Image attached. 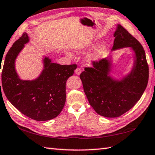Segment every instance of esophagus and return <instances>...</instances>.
<instances>
[{
    "label": "esophagus",
    "instance_id": "1",
    "mask_svg": "<svg viewBox=\"0 0 155 155\" xmlns=\"http://www.w3.org/2000/svg\"><path fill=\"white\" fill-rule=\"evenodd\" d=\"M75 74L80 75V74L81 73V70L80 68H77L76 70H75Z\"/></svg>",
    "mask_w": 155,
    "mask_h": 155
}]
</instances>
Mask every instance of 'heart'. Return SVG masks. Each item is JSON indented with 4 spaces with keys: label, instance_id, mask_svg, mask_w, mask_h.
Segmentation results:
<instances>
[{
    "label": "heart",
    "instance_id": "1",
    "mask_svg": "<svg viewBox=\"0 0 155 155\" xmlns=\"http://www.w3.org/2000/svg\"><path fill=\"white\" fill-rule=\"evenodd\" d=\"M96 45H97V42H95V41L84 42L76 46V48H75V50L77 52L85 53L88 50L94 48V47L96 46ZM106 48L107 44L105 42H102L94 51H91V53H89L85 56V61L89 65H93L96 63H98L104 58ZM66 55L69 58H73V54L70 52V51H67Z\"/></svg>",
    "mask_w": 155,
    "mask_h": 155
}]
</instances>
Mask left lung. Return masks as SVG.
<instances>
[{"instance_id":"1","label":"left lung","mask_w":155,"mask_h":155,"mask_svg":"<svg viewBox=\"0 0 155 155\" xmlns=\"http://www.w3.org/2000/svg\"><path fill=\"white\" fill-rule=\"evenodd\" d=\"M113 36L112 51L129 48L133 53L130 70L122 77L111 75L112 56L86 68L80 74L84 90L89 104L103 117H117L136 104L145 91L149 80V67L141 44L121 25H117Z\"/></svg>"}]
</instances>
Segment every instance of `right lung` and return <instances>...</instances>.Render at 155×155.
<instances>
[{
  "label": "right lung",
  "instance_id": "obj_1",
  "mask_svg": "<svg viewBox=\"0 0 155 155\" xmlns=\"http://www.w3.org/2000/svg\"><path fill=\"white\" fill-rule=\"evenodd\" d=\"M29 42L25 32L8 51L1 75L2 89L8 101L22 114L36 121H48L56 117L64 108L66 81L77 66L53 63L48 55L43 56V69L38 76L32 80H22L15 61Z\"/></svg>",
  "mask_w": 155,
  "mask_h": 155
}]
</instances>
